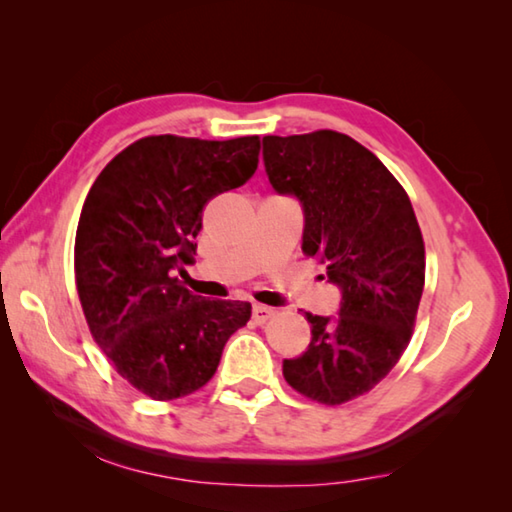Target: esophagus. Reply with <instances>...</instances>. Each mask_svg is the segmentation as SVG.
Here are the masks:
<instances>
[{"mask_svg":"<svg viewBox=\"0 0 512 512\" xmlns=\"http://www.w3.org/2000/svg\"><path fill=\"white\" fill-rule=\"evenodd\" d=\"M275 311L271 307H264V305H255L253 307V320L255 323H266L268 318H271Z\"/></svg>","mask_w":512,"mask_h":512,"instance_id":"1","label":"esophagus"}]
</instances>
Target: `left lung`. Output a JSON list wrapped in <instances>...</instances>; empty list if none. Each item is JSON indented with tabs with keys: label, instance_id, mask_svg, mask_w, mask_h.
Returning a JSON list of instances; mask_svg holds the SVG:
<instances>
[{
	"label": "left lung",
	"instance_id": "1",
	"mask_svg": "<svg viewBox=\"0 0 512 512\" xmlns=\"http://www.w3.org/2000/svg\"><path fill=\"white\" fill-rule=\"evenodd\" d=\"M264 144L268 183L302 207V253L327 262L339 316L307 314L311 341L282 361L289 386L320 404L368 393L409 345L424 289V244L413 205L375 153L334 131Z\"/></svg>",
	"mask_w": 512,
	"mask_h": 512
}]
</instances>
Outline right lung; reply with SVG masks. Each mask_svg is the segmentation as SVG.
I'll return each instance as SVG.
<instances>
[{"mask_svg": "<svg viewBox=\"0 0 512 512\" xmlns=\"http://www.w3.org/2000/svg\"><path fill=\"white\" fill-rule=\"evenodd\" d=\"M257 155V135L144 137L108 162L85 198L74 244L85 320L119 375L153 400L205 386L248 323L250 302L194 296L176 271L194 264L205 203L244 185Z\"/></svg>", "mask_w": 512, "mask_h": 512, "instance_id": "1", "label": "right lung"}]
</instances>
